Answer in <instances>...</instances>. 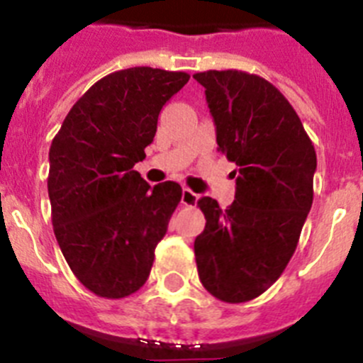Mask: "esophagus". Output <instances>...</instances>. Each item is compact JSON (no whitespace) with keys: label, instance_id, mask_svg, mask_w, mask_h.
Here are the masks:
<instances>
[{"label":"esophagus","instance_id":"34e87169","mask_svg":"<svg viewBox=\"0 0 363 363\" xmlns=\"http://www.w3.org/2000/svg\"><path fill=\"white\" fill-rule=\"evenodd\" d=\"M199 201V195L195 191H191L189 188H184L182 189V197H181V202L184 206H195Z\"/></svg>","mask_w":363,"mask_h":363}]
</instances>
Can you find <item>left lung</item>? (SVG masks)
<instances>
[{"mask_svg":"<svg viewBox=\"0 0 363 363\" xmlns=\"http://www.w3.org/2000/svg\"><path fill=\"white\" fill-rule=\"evenodd\" d=\"M216 143L235 162V202H197L206 228L195 238L204 289L223 303H247L272 286L296 252L313 202L317 155L299 116L276 86L238 69L202 71Z\"/></svg>","mask_w":363,"mask_h":363,"instance_id":"left-lung-1","label":"left lung"}]
</instances>
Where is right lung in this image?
Here are the masks:
<instances>
[{
	"label": "right lung",
	"mask_w": 363,
	"mask_h": 363,
	"mask_svg": "<svg viewBox=\"0 0 363 363\" xmlns=\"http://www.w3.org/2000/svg\"><path fill=\"white\" fill-rule=\"evenodd\" d=\"M189 74L157 67L114 71L71 107L50 147L53 233L77 279L105 299L138 292L182 188H150L134 168L154 141L162 105Z\"/></svg>",
	"instance_id": "add662e5"
}]
</instances>
